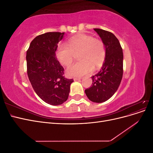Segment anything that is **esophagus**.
Returning <instances> with one entry per match:
<instances>
[{
  "label": "esophagus",
  "instance_id": "1",
  "mask_svg": "<svg viewBox=\"0 0 153 153\" xmlns=\"http://www.w3.org/2000/svg\"><path fill=\"white\" fill-rule=\"evenodd\" d=\"M73 79H74V80H75V81H77V80H81V79H82V78H78V77H76V78H74Z\"/></svg>",
  "mask_w": 153,
  "mask_h": 153
}]
</instances>
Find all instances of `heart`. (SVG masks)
I'll list each match as a JSON object with an SVG mask.
<instances>
[{
	"label": "heart",
	"instance_id": "obj_1",
	"mask_svg": "<svg viewBox=\"0 0 153 153\" xmlns=\"http://www.w3.org/2000/svg\"><path fill=\"white\" fill-rule=\"evenodd\" d=\"M78 61L67 69L69 76H82L91 73L93 68L102 66L106 57V48L103 42L87 34H79L71 37L68 45L59 43L55 55L59 62L65 66L72 63L75 53H78Z\"/></svg>",
	"mask_w": 153,
	"mask_h": 153
}]
</instances>
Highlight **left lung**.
Here are the masks:
<instances>
[{"mask_svg": "<svg viewBox=\"0 0 153 153\" xmlns=\"http://www.w3.org/2000/svg\"><path fill=\"white\" fill-rule=\"evenodd\" d=\"M100 36L106 48V57L101 70L91 76L92 84L85 90L91 101L102 103L110 99L118 89L123 74V52L118 39L112 32L94 29Z\"/></svg>", "mask_w": 153, "mask_h": 153, "instance_id": "obj_1", "label": "left lung"}]
</instances>
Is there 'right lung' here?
<instances>
[{
  "label": "right lung",
  "instance_id": "1",
  "mask_svg": "<svg viewBox=\"0 0 153 153\" xmlns=\"http://www.w3.org/2000/svg\"><path fill=\"white\" fill-rule=\"evenodd\" d=\"M64 32H50L31 41L27 51V75L33 89L45 103L59 105L68 100L74 81L64 76V68L55 57L57 44Z\"/></svg>",
  "mask_w": 153,
  "mask_h": 153
}]
</instances>
